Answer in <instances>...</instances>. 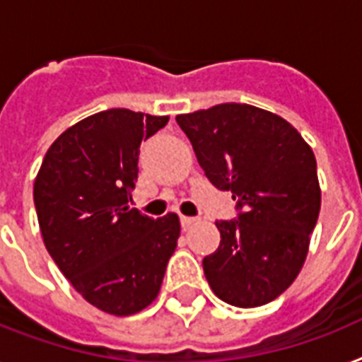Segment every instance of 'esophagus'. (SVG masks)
Returning <instances> with one entry per match:
<instances>
[{
    "label": "esophagus",
    "instance_id": "obj_1",
    "mask_svg": "<svg viewBox=\"0 0 362 362\" xmlns=\"http://www.w3.org/2000/svg\"><path fill=\"white\" fill-rule=\"evenodd\" d=\"M195 218H189V216H180V223H182V229H189V227L195 223Z\"/></svg>",
    "mask_w": 362,
    "mask_h": 362
}]
</instances>
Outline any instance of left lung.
<instances>
[{"mask_svg": "<svg viewBox=\"0 0 362 362\" xmlns=\"http://www.w3.org/2000/svg\"><path fill=\"white\" fill-rule=\"evenodd\" d=\"M176 122L206 178L240 210L216 221L220 246L203 259L212 291L238 308L274 300L303 269L320 216L312 148L281 116L252 105L221 103Z\"/></svg>", "mask_w": 362, "mask_h": 362, "instance_id": "8db88e82", "label": "left lung"}]
</instances>
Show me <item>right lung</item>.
Instances as JSON below:
<instances>
[{"label": "right lung", "instance_id": "right-lung-1", "mask_svg": "<svg viewBox=\"0 0 362 362\" xmlns=\"http://www.w3.org/2000/svg\"><path fill=\"white\" fill-rule=\"evenodd\" d=\"M169 116L109 109L50 144L33 184L50 257L95 308L133 315L156 300L180 237V220L129 209L139 148Z\"/></svg>", "mask_w": 362, "mask_h": 362}]
</instances>
